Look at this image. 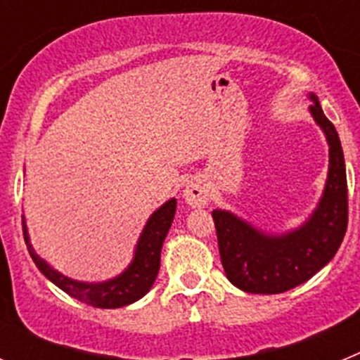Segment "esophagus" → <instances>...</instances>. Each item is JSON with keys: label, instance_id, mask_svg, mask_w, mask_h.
<instances>
[{"label": "esophagus", "instance_id": "obj_1", "mask_svg": "<svg viewBox=\"0 0 360 360\" xmlns=\"http://www.w3.org/2000/svg\"><path fill=\"white\" fill-rule=\"evenodd\" d=\"M209 184L203 178L195 176L187 180L184 187V200L189 203L191 207H203L209 202Z\"/></svg>", "mask_w": 360, "mask_h": 360}]
</instances>
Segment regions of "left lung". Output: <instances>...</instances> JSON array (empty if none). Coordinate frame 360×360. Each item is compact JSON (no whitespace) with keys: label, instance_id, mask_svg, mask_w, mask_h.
<instances>
[{"label":"left lung","instance_id":"1","mask_svg":"<svg viewBox=\"0 0 360 360\" xmlns=\"http://www.w3.org/2000/svg\"><path fill=\"white\" fill-rule=\"evenodd\" d=\"M310 115L328 142V176L323 196L307 221L270 234L231 211L214 209L219 257L229 281L250 294H281L317 274L339 250L348 227V186L341 141L319 98L308 94Z\"/></svg>","mask_w":360,"mask_h":360}]
</instances>
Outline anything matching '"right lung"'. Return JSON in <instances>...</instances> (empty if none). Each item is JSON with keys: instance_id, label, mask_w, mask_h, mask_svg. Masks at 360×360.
<instances>
[{"instance_id": "obj_1", "label": "right lung", "mask_w": 360, "mask_h": 360, "mask_svg": "<svg viewBox=\"0 0 360 360\" xmlns=\"http://www.w3.org/2000/svg\"><path fill=\"white\" fill-rule=\"evenodd\" d=\"M174 211H176V200L171 198L149 216L144 229H142L141 238L136 241L131 263L124 269V272H120L115 278L106 279V281H77V279L68 278V276L52 269L32 247L27 221H25L23 216L25 243H27L28 252H30L37 269L56 287H59L66 294L72 295V297L79 299V301L86 304H91L95 308H120L135 303V301L144 297L151 290L153 283H155L158 276V270H160L162 245H164L165 236H167L171 224H173Z\"/></svg>"}]
</instances>
